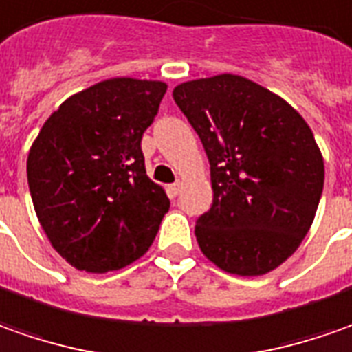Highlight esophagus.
<instances>
[{
    "mask_svg": "<svg viewBox=\"0 0 352 352\" xmlns=\"http://www.w3.org/2000/svg\"><path fill=\"white\" fill-rule=\"evenodd\" d=\"M180 190H182L180 182H174L170 188H168V192H170L172 195H178V193H180Z\"/></svg>",
    "mask_w": 352,
    "mask_h": 352,
    "instance_id": "obj_1",
    "label": "esophagus"
}]
</instances>
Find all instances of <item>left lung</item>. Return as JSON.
I'll use <instances>...</instances> for the list:
<instances>
[{"label": "left lung", "mask_w": 352, "mask_h": 352, "mask_svg": "<svg viewBox=\"0 0 352 352\" xmlns=\"http://www.w3.org/2000/svg\"><path fill=\"white\" fill-rule=\"evenodd\" d=\"M172 96L211 164L213 205L195 223L201 252L242 277L279 267L308 234L324 190L312 129L280 96L230 73L182 82Z\"/></svg>", "instance_id": "1"}]
</instances>
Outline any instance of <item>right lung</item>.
Segmentation results:
<instances>
[{"label": "right lung", "instance_id": "1", "mask_svg": "<svg viewBox=\"0 0 352 352\" xmlns=\"http://www.w3.org/2000/svg\"><path fill=\"white\" fill-rule=\"evenodd\" d=\"M166 93L118 77L73 94L50 116L27 160L30 197L52 246L73 267L106 273L141 258L170 207L148 180L141 138Z\"/></svg>", "mask_w": 352, "mask_h": 352}]
</instances>
